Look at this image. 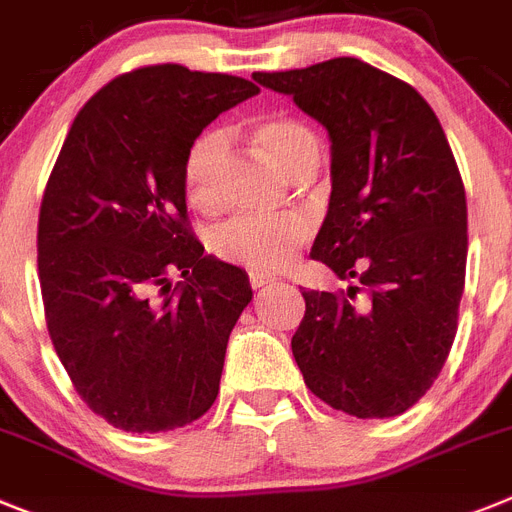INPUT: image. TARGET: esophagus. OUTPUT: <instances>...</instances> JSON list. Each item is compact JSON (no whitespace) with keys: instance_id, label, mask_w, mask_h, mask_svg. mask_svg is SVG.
<instances>
[{"instance_id":"1","label":"esophagus","mask_w":512,"mask_h":512,"mask_svg":"<svg viewBox=\"0 0 512 512\" xmlns=\"http://www.w3.org/2000/svg\"><path fill=\"white\" fill-rule=\"evenodd\" d=\"M248 282H251L253 290H259V287L274 285V282H277V277H272V274H264V272H256V269H251V272H248Z\"/></svg>"}]
</instances>
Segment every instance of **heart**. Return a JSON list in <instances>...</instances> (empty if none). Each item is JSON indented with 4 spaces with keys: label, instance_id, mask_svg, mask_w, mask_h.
<instances>
[{
    "label": "heart",
    "instance_id": "b5f03b06",
    "mask_svg": "<svg viewBox=\"0 0 512 512\" xmlns=\"http://www.w3.org/2000/svg\"><path fill=\"white\" fill-rule=\"evenodd\" d=\"M248 139L266 163L279 173L298 178L305 170L316 168L318 142L305 124L287 116H261L248 121ZM227 157V137L209 129L191 142L183 157L181 183L191 207L209 212L220 202V173ZM310 225L303 214H279V217H253L238 214L217 227L212 238L214 253L225 261L243 264L256 272L282 269L292 253L308 238Z\"/></svg>",
    "mask_w": 512,
    "mask_h": 512
}]
</instances>
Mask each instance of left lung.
<instances>
[{
	"label": "left lung",
	"instance_id": "8db88e82",
	"mask_svg": "<svg viewBox=\"0 0 512 512\" xmlns=\"http://www.w3.org/2000/svg\"><path fill=\"white\" fill-rule=\"evenodd\" d=\"M253 80L329 131L331 199L310 256L357 279L303 292L292 355L305 386L352 417L404 414L443 370L464 295L466 191L443 126L412 85L352 56Z\"/></svg>",
	"mask_w": 512,
	"mask_h": 512
}]
</instances>
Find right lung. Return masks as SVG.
Segmentation results:
<instances>
[{
    "instance_id": "obj_1",
    "label": "right lung",
    "mask_w": 512,
    "mask_h": 512,
    "mask_svg": "<svg viewBox=\"0 0 512 512\" xmlns=\"http://www.w3.org/2000/svg\"><path fill=\"white\" fill-rule=\"evenodd\" d=\"M251 80L152 64L77 113L43 191L38 277L48 336L74 391L124 432L191 425L214 404L230 331L253 292L204 256L181 168ZM178 273L183 283L173 286Z\"/></svg>"
}]
</instances>
